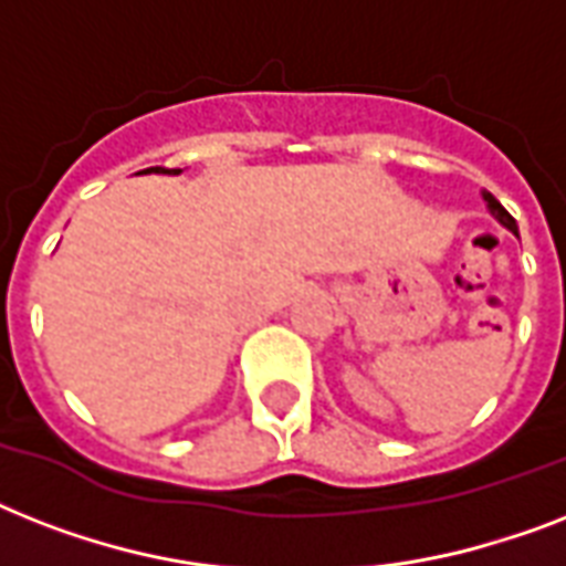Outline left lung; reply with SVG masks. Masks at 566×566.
<instances>
[{
  "label": "left lung",
  "instance_id": "1",
  "mask_svg": "<svg viewBox=\"0 0 566 566\" xmlns=\"http://www.w3.org/2000/svg\"><path fill=\"white\" fill-rule=\"evenodd\" d=\"M484 202H488V208H491V213H493V217H496V220L502 222V226H505V229H511V231H514V234H517V222H514V217H511V213L505 211V208H502L500 199H496V196H493V193H484Z\"/></svg>",
  "mask_w": 566,
  "mask_h": 566
}]
</instances>
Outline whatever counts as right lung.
Returning <instances> with one entry per match:
<instances>
[{"label":"right lung","instance_id":"add662e5","mask_svg":"<svg viewBox=\"0 0 566 566\" xmlns=\"http://www.w3.org/2000/svg\"><path fill=\"white\" fill-rule=\"evenodd\" d=\"M181 172V170H161V167H149V170H140V172Z\"/></svg>","mask_w":566,"mask_h":566}]
</instances>
